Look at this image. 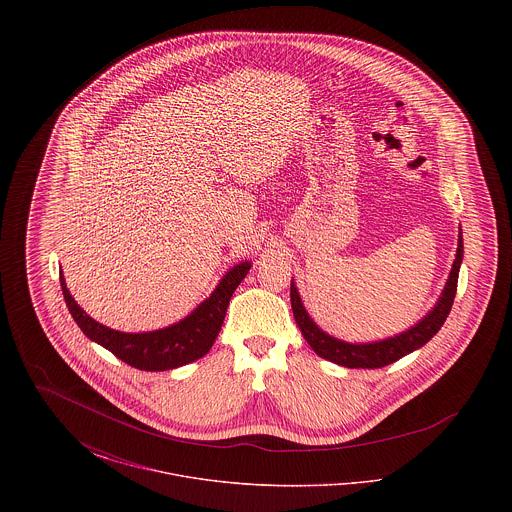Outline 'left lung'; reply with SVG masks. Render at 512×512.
Returning a JSON list of instances; mask_svg holds the SVG:
<instances>
[{"instance_id":"obj_1","label":"left lung","mask_w":512,"mask_h":512,"mask_svg":"<svg viewBox=\"0 0 512 512\" xmlns=\"http://www.w3.org/2000/svg\"><path fill=\"white\" fill-rule=\"evenodd\" d=\"M463 232H459V247L457 255L453 261V268L449 272L447 284L443 288V293L436 303V307L422 318L413 328L407 332L393 336L388 340L372 341V343H347V341L338 340L322 332L313 318L307 315L301 297L297 293V288L292 282V311L295 322L303 334V338L313 347V351L318 357L332 361L336 365L347 366V368H382V366L391 365L399 361L401 357L413 353L414 349L422 347L424 343L432 340L438 334L439 328L443 326L445 318L449 315L453 307V299L457 293V282H459V268L463 263Z\"/></svg>"}]
</instances>
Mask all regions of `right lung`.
<instances>
[{
  "mask_svg": "<svg viewBox=\"0 0 512 512\" xmlns=\"http://www.w3.org/2000/svg\"><path fill=\"white\" fill-rule=\"evenodd\" d=\"M249 268L251 263L247 261L230 268L222 276L215 292L211 293L203 303H199V307L192 311V315H188L184 320L167 328L142 332V334L119 332L88 317L80 309V305L74 301L71 292L67 290L63 272H59V280L65 295V303L73 315L74 322L90 340L109 349L126 365L140 368V370H149V372H159V370H171V368L194 363L209 353L211 345L219 336L230 297L244 280Z\"/></svg>",
  "mask_w": 512,
  "mask_h": 512,
  "instance_id": "add662e5",
  "label": "right lung"
}]
</instances>
